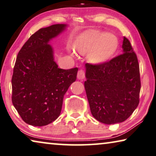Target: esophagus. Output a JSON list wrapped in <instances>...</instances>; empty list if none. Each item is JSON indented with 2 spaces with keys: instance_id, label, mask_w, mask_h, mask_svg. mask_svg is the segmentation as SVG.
Masks as SVG:
<instances>
[{
  "instance_id": "1",
  "label": "esophagus",
  "mask_w": 156,
  "mask_h": 156,
  "mask_svg": "<svg viewBox=\"0 0 156 156\" xmlns=\"http://www.w3.org/2000/svg\"><path fill=\"white\" fill-rule=\"evenodd\" d=\"M85 78V73L83 70H79L77 73V79L80 80H83Z\"/></svg>"
}]
</instances>
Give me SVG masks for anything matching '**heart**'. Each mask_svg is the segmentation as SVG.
Returning <instances> with one entry per match:
<instances>
[{
    "instance_id": "obj_1",
    "label": "heart",
    "mask_w": 156,
    "mask_h": 156,
    "mask_svg": "<svg viewBox=\"0 0 156 156\" xmlns=\"http://www.w3.org/2000/svg\"><path fill=\"white\" fill-rule=\"evenodd\" d=\"M118 48V40L110 33L101 34L97 31L83 34L74 46V49L80 55L88 54V60L94 65H102L113 57Z\"/></svg>"
}]
</instances>
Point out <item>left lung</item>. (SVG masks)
Returning a JSON list of instances; mask_svg holds the SVG:
<instances>
[{
    "label": "left lung",
    "mask_w": 156,
    "mask_h": 156,
    "mask_svg": "<svg viewBox=\"0 0 156 156\" xmlns=\"http://www.w3.org/2000/svg\"><path fill=\"white\" fill-rule=\"evenodd\" d=\"M122 54L102 65L85 64L84 87L92 115L105 125L125 121L136 110L141 89L139 65L130 42Z\"/></svg>",
    "instance_id": "obj_1"
}]
</instances>
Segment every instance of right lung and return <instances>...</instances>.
Masks as SVG:
<instances>
[{
	"label": "right lung",
	"mask_w": 156,
	"mask_h": 156,
	"mask_svg": "<svg viewBox=\"0 0 156 156\" xmlns=\"http://www.w3.org/2000/svg\"><path fill=\"white\" fill-rule=\"evenodd\" d=\"M66 24L40 29L18 53L12 77V104L28 125L42 127L59 117L64 95L75 82L78 68L62 69L49 44L66 30Z\"/></svg>",
	"instance_id": "add662e5"
}]
</instances>
